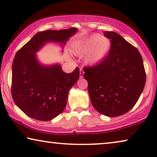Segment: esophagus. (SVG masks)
<instances>
[{
  "label": "esophagus",
  "mask_w": 157,
  "mask_h": 157,
  "mask_svg": "<svg viewBox=\"0 0 157 157\" xmlns=\"http://www.w3.org/2000/svg\"><path fill=\"white\" fill-rule=\"evenodd\" d=\"M83 74H84V71H83V70L82 69V68H81L80 71H79V75H80V78H83Z\"/></svg>",
  "instance_id": "34e87169"
}]
</instances>
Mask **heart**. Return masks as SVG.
Here are the masks:
<instances>
[{
  "label": "heart",
  "mask_w": 157,
  "mask_h": 157,
  "mask_svg": "<svg viewBox=\"0 0 157 157\" xmlns=\"http://www.w3.org/2000/svg\"><path fill=\"white\" fill-rule=\"evenodd\" d=\"M111 41L100 34H93L79 40L75 47V52L79 55L87 54L86 61L91 65L99 63L109 53Z\"/></svg>",
  "instance_id": "1"
}]
</instances>
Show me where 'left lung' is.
<instances>
[{
  "label": "left lung",
  "instance_id": "obj_1",
  "mask_svg": "<svg viewBox=\"0 0 157 157\" xmlns=\"http://www.w3.org/2000/svg\"><path fill=\"white\" fill-rule=\"evenodd\" d=\"M109 56L99 64L83 68L88 91L96 111L109 117L123 115L139 100L146 83L142 57L138 49L113 31Z\"/></svg>",
  "mask_w": 157,
  "mask_h": 157
}]
</instances>
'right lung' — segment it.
Wrapping results in <instances>:
<instances>
[{
  "instance_id": "right-lung-1",
  "label": "right lung",
  "mask_w": 157,
  "mask_h": 157,
  "mask_svg": "<svg viewBox=\"0 0 157 157\" xmlns=\"http://www.w3.org/2000/svg\"><path fill=\"white\" fill-rule=\"evenodd\" d=\"M78 29L47 30L34 35L15 56L12 66L11 94L17 106L32 119L50 121L64 110L71 88L79 78V68L71 74L59 64L44 66L36 53L46 43L65 45Z\"/></svg>"
}]
</instances>
